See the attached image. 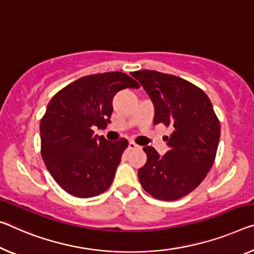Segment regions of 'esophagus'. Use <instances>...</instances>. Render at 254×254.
Masks as SVG:
<instances>
[{"label":"esophagus","mask_w":254,"mask_h":254,"mask_svg":"<svg viewBox=\"0 0 254 254\" xmlns=\"http://www.w3.org/2000/svg\"><path fill=\"white\" fill-rule=\"evenodd\" d=\"M136 148H139V146L138 144H135L134 142H128V146H127V149H130V150H134V149H136Z\"/></svg>","instance_id":"34e87169"}]
</instances>
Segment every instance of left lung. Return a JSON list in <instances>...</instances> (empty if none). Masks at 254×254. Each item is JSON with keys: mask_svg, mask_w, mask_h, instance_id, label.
<instances>
[{"mask_svg": "<svg viewBox=\"0 0 254 254\" xmlns=\"http://www.w3.org/2000/svg\"><path fill=\"white\" fill-rule=\"evenodd\" d=\"M132 76L154 104V123L173 128L164 156L154 147L143 148L147 163L139 168V181L154 198L178 200L194 190L210 171L220 138L219 121L204 91L187 80L149 70L135 71Z\"/></svg>", "mask_w": 254, "mask_h": 254, "instance_id": "1", "label": "left lung"}]
</instances>
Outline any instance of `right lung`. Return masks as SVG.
<instances>
[{"instance_id": "1", "label": "right lung", "mask_w": 254, "mask_h": 254, "mask_svg": "<svg viewBox=\"0 0 254 254\" xmlns=\"http://www.w3.org/2000/svg\"><path fill=\"white\" fill-rule=\"evenodd\" d=\"M122 72L82 76L60 90L40 121L42 157L60 187L78 198L105 192L114 180L127 140L108 141L94 128L111 123L113 98L139 88Z\"/></svg>"}]
</instances>
